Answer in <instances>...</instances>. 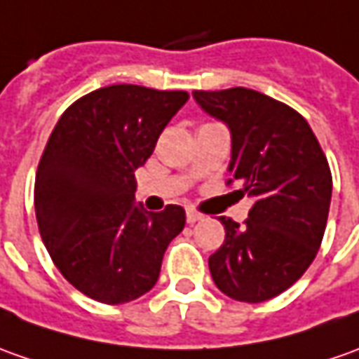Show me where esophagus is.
I'll return each instance as SVG.
<instances>
[{
    "label": "esophagus",
    "instance_id": "34e87169",
    "mask_svg": "<svg viewBox=\"0 0 359 359\" xmlns=\"http://www.w3.org/2000/svg\"><path fill=\"white\" fill-rule=\"evenodd\" d=\"M198 220H202V214L196 210H192V208H189V210H187V222H189V224H194V222H198Z\"/></svg>",
    "mask_w": 359,
    "mask_h": 359
}]
</instances>
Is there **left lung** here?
Here are the masks:
<instances>
[{"label": "left lung", "mask_w": 359, "mask_h": 359, "mask_svg": "<svg viewBox=\"0 0 359 359\" xmlns=\"http://www.w3.org/2000/svg\"><path fill=\"white\" fill-rule=\"evenodd\" d=\"M204 111L231 131V179L253 198L243 224L222 216L226 240L208 259L230 299L263 302L287 291L323 243L332 172L318 139L297 109L250 88L194 90Z\"/></svg>", "instance_id": "obj_1"}]
</instances>
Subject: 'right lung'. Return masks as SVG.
<instances>
[{"mask_svg":"<svg viewBox=\"0 0 359 359\" xmlns=\"http://www.w3.org/2000/svg\"><path fill=\"white\" fill-rule=\"evenodd\" d=\"M187 100L184 90L100 88L68 106L46 141L35 177L39 231L62 277L94 301L121 304L151 291L184 228L180 206L143 212L133 196L135 170Z\"/></svg>","mask_w":359,"mask_h":359,"instance_id":"1","label":"right lung"}]
</instances>
